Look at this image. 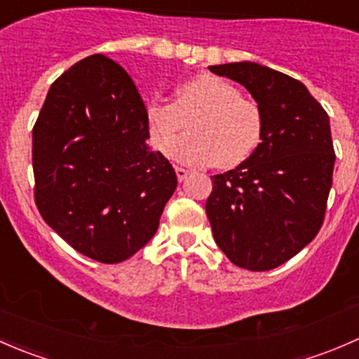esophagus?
Instances as JSON below:
<instances>
[{"label": "esophagus", "mask_w": 359, "mask_h": 359, "mask_svg": "<svg viewBox=\"0 0 359 359\" xmlns=\"http://www.w3.org/2000/svg\"><path fill=\"white\" fill-rule=\"evenodd\" d=\"M175 173H177V179H179L180 182H182V180L186 179L187 175H189V170L182 168V166H175Z\"/></svg>", "instance_id": "34e87169"}]
</instances>
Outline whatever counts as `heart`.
I'll use <instances>...</instances> for the list:
<instances>
[{
	"label": "heart",
	"mask_w": 359,
	"mask_h": 359,
	"mask_svg": "<svg viewBox=\"0 0 359 359\" xmlns=\"http://www.w3.org/2000/svg\"><path fill=\"white\" fill-rule=\"evenodd\" d=\"M144 116L151 144L165 154L189 117L191 133L172 143V156L200 165L212 161L220 170L236 168L247 161L262 139L260 107L241 97L229 81L210 72L180 83L173 104L149 102Z\"/></svg>",
	"instance_id": "obj_1"
}]
</instances>
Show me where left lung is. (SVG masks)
<instances>
[{
    "label": "left lung",
    "instance_id": "obj_1",
    "mask_svg": "<svg viewBox=\"0 0 359 359\" xmlns=\"http://www.w3.org/2000/svg\"><path fill=\"white\" fill-rule=\"evenodd\" d=\"M252 93L262 142L247 161L213 175L206 217L227 259L248 271L281 266L314 240L334 175L330 119L297 79L255 62L210 66Z\"/></svg>",
    "mask_w": 359,
    "mask_h": 359
}]
</instances>
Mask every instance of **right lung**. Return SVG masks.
<instances>
[{"instance_id": "right-lung-1", "label": "right lung", "mask_w": 359, "mask_h": 359, "mask_svg": "<svg viewBox=\"0 0 359 359\" xmlns=\"http://www.w3.org/2000/svg\"><path fill=\"white\" fill-rule=\"evenodd\" d=\"M146 106L114 60L90 55L48 90L32 128L34 201L76 252L130 259L156 234L177 175L151 151Z\"/></svg>"}]
</instances>
